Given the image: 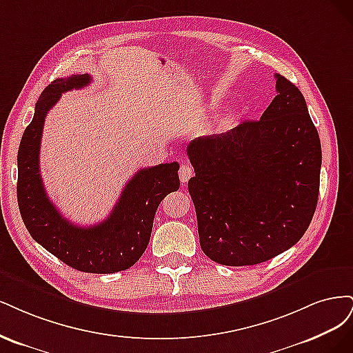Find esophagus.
<instances>
[{
  "label": "esophagus",
  "mask_w": 353,
  "mask_h": 353,
  "mask_svg": "<svg viewBox=\"0 0 353 353\" xmlns=\"http://www.w3.org/2000/svg\"><path fill=\"white\" fill-rule=\"evenodd\" d=\"M193 176V168L189 163H181L180 164V168H179V177H180V181L181 185H185L186 181Z\"/></svg>",
  "instance_id": "obj_1"
}]
</instances>
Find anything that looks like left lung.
<instances>
[{"label":"left lung","mask_w":353,"mask_h":353,"mask_svg":"<svg viewBox=\"0 0 353 353\" xmlns=\"http://www.w3.org/2000/svg\"><path fill=\"white\" fill-rule=\"evenodd\" d=\"M276 90L259 120L188 146L199 243L221 265L265 263L299 242L314 217L320 136L301 90L280 74Z\"/></svg>","instance_id":"8db88e82"}]
</instances>
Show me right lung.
<instances>
[{"mask_svg": "<svg viewBox=\"0 0 353 353\" xmlns=\"http://www.w3.org/2000/svg\"><path fill=\"white\" fill-rule=\"evenodd\" d=\"M90 81L89 74H73L43 89L19 146L17 202L28 232L48 252L74 270L111 274L130 268L145 252L158 205L180 186L179 163L139 170L99 224L82 227L65 220L42 185L41 138L45 117L61 94L88 86Z\"/></svg>", "mask_w": 353, "mask_h": 353, "instance_id": "right-lung-1", "label": "right lung"}]
</instances>
